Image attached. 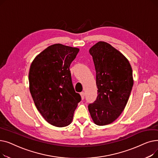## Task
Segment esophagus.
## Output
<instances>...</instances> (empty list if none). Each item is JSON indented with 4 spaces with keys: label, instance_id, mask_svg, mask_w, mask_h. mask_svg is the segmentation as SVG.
<instances>
[{
    "label": "esophagus",
    "instance_id": "34e87169",
    "mask_svg": "<svg viewBox=\"0 0 158 158\" xmlns=\"http://www.w3.org/2000/svg\"><path fill=\"white\" fill-rule=\"evenodd\" d=\"M80 95H81V98L82 99V100H83V99L85 98V92H81V94H80Z\"/></svg>",
    "mask_w": 158,
    "mask_h": 158
}]
</instances>
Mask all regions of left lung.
I'll list each match as a JSON object with an SVG mask.
<instances>
[{
    "label": "left lung",
    "instance_id": "1",
    "mask_svg": "<svg viewBox=\"0 0 158 158\" xmlns=\"http://www.w3.org/2000/svg\"><path fill=\"white\" fill-rule=\"evenodd\" d=\"M93 57L98 88L96 100L88 105L94 123L105 126L121 114L133 86L131 66L121 52L104 41H99L89 51Z\"/></svg>",
    "mask_w": 158,
    "mask_h": 158
}]
</instances>
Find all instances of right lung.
<instances>
[{
    "label": "right lung",
    "instance_id": "obj_1",
    "mask_svg": "<svg viewBox=\"0 0 158 158\" xmlns=\"http://www.w3.org/2000/svg\"><path fill=\"white\" fill-rule=\"evenodd\" d=\"M79 49L54 44L38 55L29 73V89L37 110L45 120L56 127L72 122L81 101L72 85L70 66Z\"/></svg>",
    "mask_w": 158,
    "mask_h": 158
}]
</instances>
